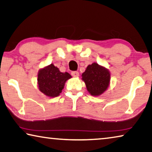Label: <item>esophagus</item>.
<instances>
[{
  "instance_id": "obj_1",
  "label": "esophagus",
  "mask_w": 152,
  "mask_h": 152,
  "mask_svg": "<svg viewBox=\"0 0 152 152\" xmlns=\"http://www.w3.org/2000/svg\"><path fill=\"white\" fill-rule=\"evenodd\" d=\"M72 76H74V77H78L79 76V73L77 71H73L72 72Z\"/></svg>"
}]
</instances>
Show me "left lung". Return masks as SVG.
<instances>
[{
    "label": "left lung",
    "instance_id": "left-lung-1",
    "mask_svg": "<svg viewBox=\"0 0 152 152\" xmlns=\"http://www.w3.org/2000/svg\"><path fill=\"white\" fill-rule=\"evenodd\" d=\"M110 71L97 63L88 65L82 74V80L85 82L86 89L92 96L102 95L110 85Z\"/></svg>",
    "mask_w": 152,
    "mask_h": 152
}]
</instances>
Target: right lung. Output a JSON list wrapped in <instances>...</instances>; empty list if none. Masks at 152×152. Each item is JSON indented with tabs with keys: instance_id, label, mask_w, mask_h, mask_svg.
I'll use <instances>...</instances> for the list:
<instances>
[{
	"instance_id": "add662e5",
	"label": "right lung",
	"mask_w": 152,
	"mask_h": 152,
	"mask_svg": "<svg viewBox=\"0 0 152 152\" xmlns=\"http://www.w3.org/2000/svg\"><path fill=\"white\" fill-rule=\"evenodd\" d=\"M72 76L67 72H61L51 64L38 72V86L40 92L50 98L58 97L64 89L66 82Z\"/></svg>"
}]
</instances>
